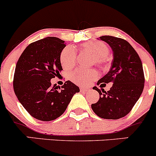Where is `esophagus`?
<instances>
[{
	"label": "esophagus",
	"instance_id": "34e87169",
	"mask_svg": "<svg viewBox=\"0 0 156 156\" xmlns=\"http://www.w3.org/2000/svg\"><path fill=\"white\" fill-rule=\"evenodd\" d=\"M80 90H81V91H82V92H89L90 90V88L88 87H80Z\"/></svg>",
	"mask_w": 156,
	"mask_h": 156
}]
</instances>
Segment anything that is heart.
<instances>
[{
	"mask_svg": "<svg viewBox=\"0 0 156 156\" xmlns=\"http://www.w3.org/2000/svg\"><path fill=\"white\" fill-rule=\"evenodd\" d=\"M81 50L95 56V62L100 66H106L108 62V47L103 42L90 41L81 44ZM76 52L72 47H66L60 53V62L65 69H69L76 63ZM98 73L94 69H78L72 72L69 78L74 83L81 85L89 84L97 78Z\"/></svg>",
	"mask_w": 156,
	"mask_h": 156,
	"instance_id": "b5f03b06",
	"label": "heart"
}]
</instances>
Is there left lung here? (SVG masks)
Returning <instances> with one entry per match:
<instances>
[{
  "label": "left lung",
  "mask_w": 156,
  "mask_h": 156,
  "mask_svg": "<svg viewBox=\"0 0 156 156\" xmlns=\"http://www.w3.org/2000/svg\"><path fill=\"white\" fill-rule=\"evenodd\" d=\"M112 50L113 59L111 68L97 84L103 87L106 84L113 83L108 91H102L97 87L100 99L91 105L97 115L105 119H119L127 115L139 100L144 87V74L142 62L133 47L124 39L113 36L100 37ZM100 85V86H101Z\"/></svg>",
  "instance_id": "1"
}]
</instances>
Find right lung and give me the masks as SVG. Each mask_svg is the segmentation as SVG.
<instances>
[{"label": "right lung", "mask_w": 156, "mask_h": 156, "mask_svg": "<svg viewBox=\"0 0 156 156\" xmlns=\"http://www.w3.org/2000/svg\"><path fill=\"white\" fill-rule=\"evenodd\" d=\"M65 41L48 37L30 44L20 56L13 78L16 97L34 119L49 122L63 114L79 87L70 81L62 89L51 85L50 80L62 70L60 53Z\"/></svg>", "instance_id": "1"}]
</instances>
